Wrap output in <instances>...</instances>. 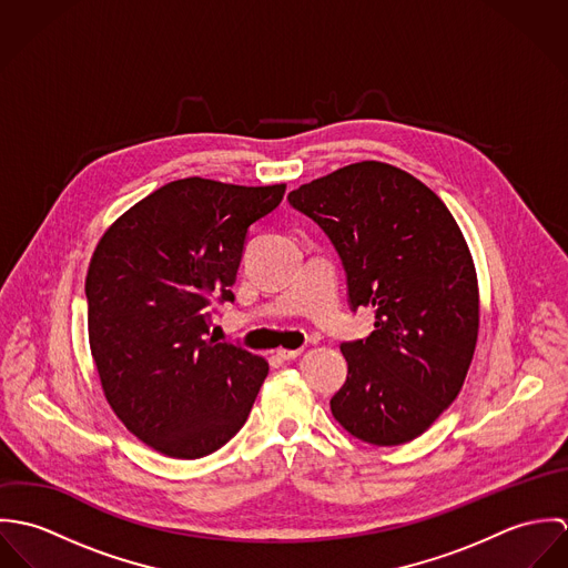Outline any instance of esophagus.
Masks as SVG:
<instances>
[{
    "label": "esophagus",
    "instance_id": "1",
    "mask_svg": "<svg viewBox=\"0 0 568 568\" xmlns=\"http://www.w3.org/2000/svg\"><path fill=\"white\" fill-rule=\"evenodd\" d=\"M302 352H304L302 347H300V349H286V347H280L275 354H277L280 358H284V361H293V358H297Z\"/></svg>",
    "mask_w": 568,
    "mask_h": 568
}]
</instances>
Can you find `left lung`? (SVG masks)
Instances as JSON below:
<instances>
[{"mask_svg":"<svg viewBox=\"0 0 568 568\" xmlns=\"http://www.w3.org/2000/svg\"><path fill=\"white\" fill-rule=\"evenodd\" d=\"M338 251L349 304L372 306L365 341L343 343L347 381L329 400L356 439L398 446L459 396L479 336V282L444 201L383 162L343 165L288 194Z\"/></svg>","mask_w":568,"mask_h":568,"instance_id":"1","label":"left lung"}]
</instances>
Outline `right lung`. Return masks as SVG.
I'll list each match as a JSON object with an SVG mask.
<instances>
[{"label": "right lung", "mask_w": 568, "mask_h": 568, "mask_svg": "<svg viewBox=\"0 0 568 568\" xmlns=\"http://www.w3.org/2000/svg\"><path fill=\"white\" fill-rule=\"evenodd\" d=\"M284 192L286 183L170 181L93 248L84 295L102 394L165 457L199 459L227 444L268 374L262 356L207 336V306L234 302L246 230Z\"/></svg>", "instance_id": "1"}]
</instances>
